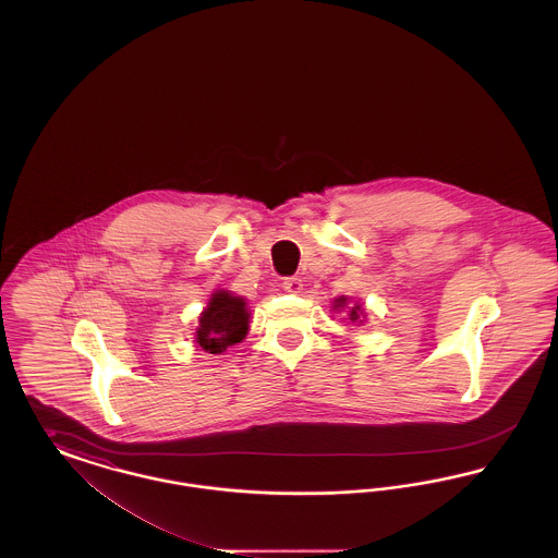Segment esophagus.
<instances>
[{
  "label": "esophagus",
  "mask_w": 558,
  "mask_h": 558,
  "mask_svg": "<svg viewBox=\"0 0 558 558\" xmlns=\"http://www.w3.org/2000/svg\"><path fill=\"white\" fill-rule=\"evenodd\" d=\"M282 289L287 292H292V294H299V292L303 291V280L301 278H287L282 282Z\"/></svg>",
  "instance_id": "1"
}]
</instances>
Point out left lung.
<instances>
[{
  "label": "left lung",
  "mask_w": 558,
  "mask_h": 558,
  "mask_svg": "<svg viewBox=\"0 0 558 558\" xmlns=\"http://www.w3.org/2000/svg\"><path fill=\"white\" fill-rule=\"evenodd\" d=\"M332 307L337 310V312H343V310H347L345 316L347 318L351 319L353 324L355 322H364V310H362V305L360 303H349V299L347 296H339V299H335V303H332Z\"/></svg>",
  "instance_id": "left-lung-1"
}]
</instances>
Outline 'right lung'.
I'll use <instances>...</instances> for the list:
<instances>
[{"mask_svg":"<svg viewBox=\"0 0 558 558\" xmlns=\"http://www.w3.org/2000/svg\"><path fill=\"white\" fill-rule=\"evenodd\" d=\"M248 322L251 314L242 296H234L228 291H215L209 305L198 318L194 343L207 353L219 355L246 337Z\"/></svg>","mask_w":558,"mask_h":558,"instance_id":"add662e5","label":"right lung"}]
</instances>
